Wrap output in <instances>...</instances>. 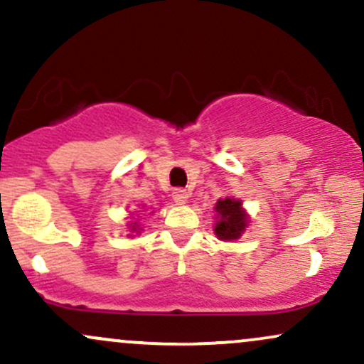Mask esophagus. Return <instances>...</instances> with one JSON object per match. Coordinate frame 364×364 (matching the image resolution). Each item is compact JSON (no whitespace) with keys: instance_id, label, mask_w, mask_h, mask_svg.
<instances>
[{"instance_id":"obj_1","label":"esophagus","mask_w":364,"mask_h":364,"mask_svg":"<svg viewBox=\"0 0 364 364\" xmlns=\"http://www.w3.org/2000/svg\"><path fill=\"white\" fill-rule=\"evenodd\" d=\"M172 198L177 204H186V200L189 199V192H187L186 189H173Z\"/></svg>"}]
</instances>
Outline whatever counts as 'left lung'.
<instances>
[{
  "label": "left lung",
  "instance_id": "obj_1",
  "mask_svg": "<svg viewBox=\"0 0 364 364\" xmlns=\"http://www.w3.org/2000/svg\"><path fill=\"white\" fill-rule=\"evenodd\" d=\"M216 225L215 233L220 240H237L249 225V216L243 211L242 200L233 198L220 199L216 203Z\"/></svg>",
  "mask_w": 364,
  "mask_h": 364
}]
</instances>
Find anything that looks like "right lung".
I'll list each match as a JSON object with an SVG mask.
<instances>
[{"label":"right lung","instance_id":"right-lung-1","mask_svg":"<svg viewBox=\"0 0 364 364\" xmlns=\"http://www.w3.org/2000/svg\"><path fill=\"white\" fill-rule=\"evenodd\" d=\"M138 230H141V228H138V225H132V232H138Z\"/></svg>","mask_w":364,"mask_h":364}]
</instances>
